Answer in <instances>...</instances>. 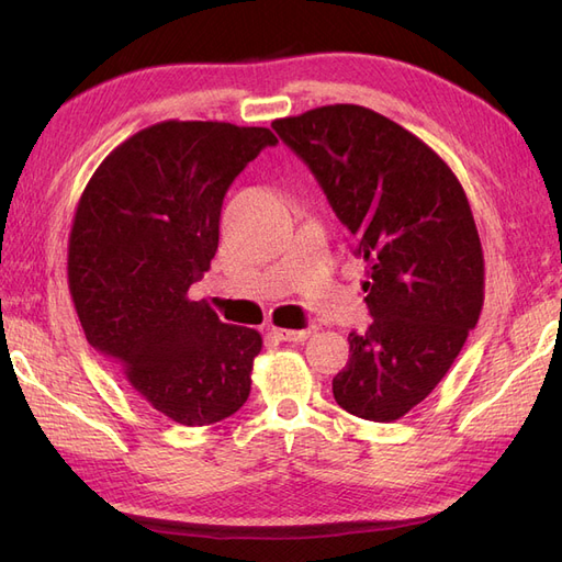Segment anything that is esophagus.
I'll list each match as a JSON object with an SVG mask.
<instances>
[{"label":"esophagus","mask_w":562,"mask_h":562,"mask_svg":"<svg viewBox=\"0 0 562 562\" xmlns=\"http://www.w3.org/2000/svg\"><path fill=\"white\" fill-rule=\"evenodd\" d=\"M271 335L283 339V342H304L312 335V330H288V328H271Z\"/></svg>","instance_id":"34e87169"}]
</instances>
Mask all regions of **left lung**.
<instances>
[{
  "mask_svg": "<svg viewBox=\"0 0 562 562\" xmlns=\"http://www.w3.org/2000/svg\"><path fill=\"white\" fill-rule=\"evenodd\" d=\"M271 128L310 166L368 265L372 323L349 333L333 396L361 419H401L446 378L483 310V248L464 187L427 143L361 105Z\"/></svg>",
  "mask_w": 562,
  "mask_h": 562,
  "instance_id": "8db88e82",
  "label": "left lung"
}]
</instances>
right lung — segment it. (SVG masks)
Segmentation results:
<instances>
[{
	"mask_svg": "<svg viewBox=\"0 0 562 562\" xmlns=\"http://www.w3.org/2000/svg\"><path fill=\"white\" fill-rule=\"evenodd\" d=\"M277 143L262 126L171 119L112 149L79 199L67 281L83 335L184 427L223 422L250 394L260 333L187 293L215 258L229 184Z\"/></svg>",
	"mask_w": 562,
	"mask_h": 562,
	"instance_id": "obj_1",
	"label": "right lung"
}]
</instances>
